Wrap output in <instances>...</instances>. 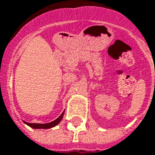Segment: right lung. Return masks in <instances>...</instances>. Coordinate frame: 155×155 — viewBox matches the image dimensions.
I'll return each instance as SVG.
<instances>
[{"mask_svg":"<svg viewBox=\"0 0 155 155\" xmlns=\"http://www.w3.org/2000/svg\"><path fill=\"white\" fill-rule=\"evenodd\" d=\"M63 115H64V112H63L60 116L58 117L56 120H54V121H52V122H51V123L35 124V123H27V122H25V121H24V123L26 124L28 126L31 127V128H33V129H45V130H46V129H50V128H53V127L56 126L58 124L60 123V122L61 121L62 118H63Z\"/></svg>","mask_w":155,"mask_h":155,"instance_id":"obj_1","label":"right lung"}]
</instances>
